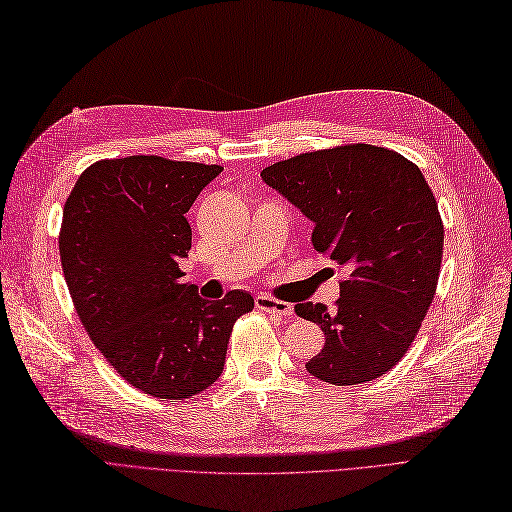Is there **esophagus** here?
<instances>
[{
    "mask_svg": "<svg viewBox=\"0 0 512 512\" xmlns=\"http://www.w3.org/2000/svg\"><path fill=\"white\" fill-rule=\"evenodd\" d=\"M256 308L265 310V313L280 315V317H291L293 315V306L289 302H282V299H276V297L265 295V293L256 295Z\"/></svg>",
    "mask_w": 512,
    "mask_h": 512,
    "instance_id": "34e87169",
    "label": "esophagus"
}]
</instances>
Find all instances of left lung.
Instances as JSON below:
<instances>
[{"label":"left lung","mask_w":512,"mask_h":512,"mask_svg":"<svg viewBox=\"0 0 512 512\" xmlns=\"http://www.w3.org/2000/svg\"><path fill=\"white\" fill-rule=\"evenodd\" d=\"M260 178L313 221L317 252L347 269L334 310L295 304L326 334L308 373L339 386L380 378L415 341L439 282L443 221L426 178L365 143L299 154Z\"/></svg>","instance_id":"obj_1"}]
</instances>
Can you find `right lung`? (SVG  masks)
Here are the masks:
<instances>
[{
  "label": "right lung",
  "mask_w": 512,
  "mask_h": 512,
  "mask_svg": "<svg viewBox=\"0 0 512 512\" xmlns=\"http://www.w3.org/2000/svg\"><path fill=\"white\" fill-rule=\"evenodd\" d=\"M219 165L160 156L99 160L62 210L60 263L76 313L119 376L158 400H184L223 371L234 321L254 297L217 302L182 284L186 213Z\"/></svg>",
  "instance_id": "obj_1"
}]
</instances>
